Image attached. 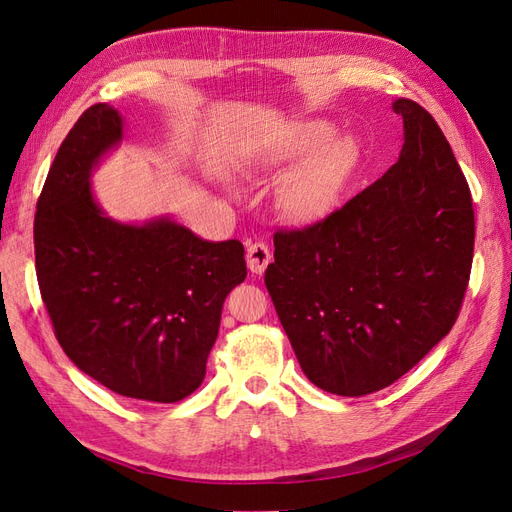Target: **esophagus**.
<instances>
[{"mask_svg": "<svg viewBox=\"0 0 512 512\" xmlns=\"http://www.w3.org/2000/svg\"><path fill=\"white\" fill-rule=\"evenodd\" d=\"M247 269L256 275H262L267 269V265L271 262V250L265 243H252L247 247Z\"/></svg>", "mask_w": 512, "mask_h": 512, "instance_id": "obj_1", "label": "esophagus"}]
</instances>
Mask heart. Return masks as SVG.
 <instances>
[{
	"label": "heart",
	"instance_id": "heart-1",
	"mask_svg": "<svg viewBox=\"0 0 512 512\" xmlns=\"http://www.w3.org/2000/svg\"><path fill=\"white\" fill-rule=\"evenodd\" d=\"M333 133L335 126L329 121H294L252 156L260 168H282L302 160L277 190V207L292 224L316 226L329 220L361 164L356 138Z\"/></svg>",
	"mask_w": 512,
	"mask_h": 512
}]
</instances>
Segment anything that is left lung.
I'll list each match as a JSON object with an SVG mask.
<instances>
[{"label": "left lung", "mask_w": 512, "mask_h": 512, "mask_svg": "<svg viewBox=\"0 0 512 512\" xmlns=\"http://www.w3.org/2000/svg\"><path fill=\"white\" fill-rule=\"evenodd\" d=\"M404 147L386 173L305 230L275 232L265 284L303 374L361 397L448 335L474 254L470 188L421 104L397 98Z\"/></svg>", "instance_id": "1"}]
</instances>
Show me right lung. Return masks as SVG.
<instances>
[{
	"label": "right lung",
	"mask_w": 512,
	"mask_h": 512,
	"mask_svg": "<svg viewBox=\"0 0 512 512\" xmlns=\"http://www.w3.org/2000/svg\"><path fill=\"white\" fill-rule=\"evenodd\" d=\"M121 113L87 108L38 200L36 273L57 342L123 397L175 404L205 378L226 294L247 275L237 239L207 241L170 215L121 222L91 175L123 143Z\"/></svg>",
	"instance_id": "obj_1"
}]
</instances>
